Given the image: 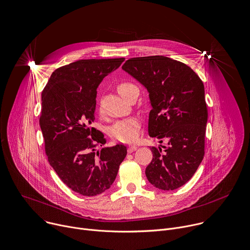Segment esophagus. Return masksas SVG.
Here are the masks:
<instances>
[{"label":"esophagus","mask_w":250,"mask_h":250,"mask_svg":"<svg viewBox=\"0 0 250 250\" xmlns=\"http://www.w3.org/2000/svg\"><path fill=\"white\" fill-rule=\"evenodd\" d=\"M137 146H130L129 147H128V153L129 154H131V153H133V152H135L136 149H137Z\"/></svg>","instance_id":"esophagus-1"}]
</instances>
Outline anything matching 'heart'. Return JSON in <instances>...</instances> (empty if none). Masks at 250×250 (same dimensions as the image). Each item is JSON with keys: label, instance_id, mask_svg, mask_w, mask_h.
Wrapping results in <instances>:
<instances>
[{"label": "heart", "instance_id": "obj_1", "mask_svg": "<svg viewBox=\"0 0 250 250\" xmlns=\"http://www.w3.org/2000/svg\"><path fill=\"white\" fill-rule=\"evenodd\" d=\"M132 87H135L133 83L125 82L119 83L117 89L119 93L124 97L126 92ZM140 127L141 122L138 117H130L118 120L109 128V135L119 142L130 143L135 141L139 137Z\"/></svg>", "mask_w": 250, "mask_h": 250}]
</instances>
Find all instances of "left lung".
Instances as JSON below:
<instances>
[{"label":"left lung","mask_w":250,"mask_h":250,"mask_svg":"<svg viewBox=\"0 0 250 250\" xmlns=\"http://www.w3.org/2000/svg\"><path fill=\"white\" fill-rule=\"evenodd\" d=\"M122 69L148 91L152 110L148 135L167 139V146H152L146 168L148 182L162 190L184 185L205 155L208 109L204 84L187 65L165 56L131 58Z\"/></svg>","instance_id":"8db88e82"}]
</instances>
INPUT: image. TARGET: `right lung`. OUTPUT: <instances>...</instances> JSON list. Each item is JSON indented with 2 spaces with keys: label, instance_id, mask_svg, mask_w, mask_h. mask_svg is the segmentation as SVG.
I'll use <instances>...</instances> for the list:
<instances>
[{
  "label": "right lung",
  "instance_id": "right-lung-1",
  "mask_svg": "<svg viewBox=\"0 0 250 250\" xmlns=\"http://www.w3.org/2000/svg\"><path fill=\"white\" fill-rule=\"evenodd\" d=\"M124 60L87 59L60 67L42 91L39 124L48 162L70 189L83 196L109 189L127 155L124 145L96 151L106 140L90 126L98 84Z\"/></svg>",
  "mask_w": 250,
  "mask_h": 250
}]
</instances>
